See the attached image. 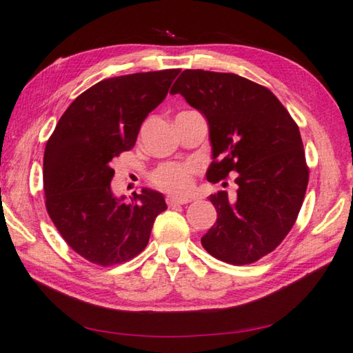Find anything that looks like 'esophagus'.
Here are the masks:
<instances>
[{"mask_svg": "<svg viewBox=\"0 0 353 353\" xmlns=\"http://www.w3.org/2000/svg\"><path fill=\"white\" fill-rule=\"evenodd\" d=\"M191 199L190 197H176V196H168L167 197V203L168 206H176V205H185L190 203Z\"/></svg>", "mask_w": 353, "mask_h": 353, "instance_id": "esophagus-1", "label": "esophagus"}]
</instances>
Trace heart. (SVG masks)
Returning a JSON list of instances; mask_svg holds the SVG:
<instances>
[{"label":"heart","instance_id":"1","mask_svg":"<svg viewBox=\"0 0 353 353\" xmlns=\"http://www.w3.org/2000/svg\"><path fill=\"white\" fill-rule=\"evenodd\" d=\"M197 167L192 162L163 163L151 172V182L172 194H186L192 188V176Z\"/></svg>","mask_w":353,"mask_h":353}]
</instances>
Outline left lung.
Here are the masks:
<instances>
[{
	"label": "left lung",
	"mask_w": 353,
	"mask_h": 353,
	"mask_svg": "<svg viewBox=\"0 0 353 353\" xmlns=\"http://www.w3.org/2000/svg\"><path fill=\"white\" fill-rule=\"evenodd\" d=\"M171 94H182L208 121L210 182L236 177L237 194H211L217 220L202 237L214 257L254 263L272 252L294 226L309 168L299 125L271 90L234 73L185 70Z\"/></svg>",
	"instance_id": "obj_1"
}]
</instances>
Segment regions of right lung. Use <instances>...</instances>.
<instances>
[{"instance_id": "obj_1", "label": "right lung", "mask_w": 353, "mask_h": 353, "mask_svg": "<svg viewBox=\"0 0 353 353\" xmlns=\"http://www.w3.org/2000/svg\"><path fill=\"white\" fill-rule=\"evenodd\" d=\"M179 68L103 79L61 116L44 151L46 208L67 245L101 266L145 250L165 199L143 188L131 202L112 191L113 159L134 147L145 117L161 103Z\"/></svg>"}]
</instances>
